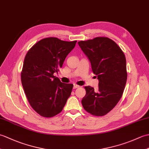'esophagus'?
<instances>
[{
    "instance_id": "esophagus-1",
    "label": "esophagus",
    "mask_w": 149,
    "mask_h": 149,
    "mask_svg": "<svg viewBox=\"0 0 149 149\" xmlns=\"http://www.w3.org/2000/svg\"><path fill=\"white\" fill-rule=\"evenodd\" d=\"M79 88V86L75 84H74V86H73V88H74V89H76V88Z\"/></svg>"
}]
</instances>
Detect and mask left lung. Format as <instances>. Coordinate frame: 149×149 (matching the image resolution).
I'll use <instances>...</instances> for the list:
<instances>
[{
	"instance_id": "obj_1",
	"label": "left lung",
	"mask_w": 149,
	"mask_h": 149,
	"mask_svg": "<svg viewBox=\"0 0 149 149\" xmlns=\"http://www.w3.org/2000/svg\"><path fill=\"white\" fill-rule=\"evenodd\" d=\"M78 44L99 80L97 90L85 86L86 93L82 105L91 115L104 116L115 107L122 96L127 77L125 55L114 41L106 37L81 41Z\"/></svg>"
}]
</instances>
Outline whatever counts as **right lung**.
I'll list each match as a JSON object with an SVG mask.
<instances>
[{"instance_id":"right-lung-1","label":"right lung","mask_w":149,"mask_h":149,"mask_svg":"<svg viewBox=\"0 0 149 149\" xmlns=\"http://www.w3.org/2000/svg\"><path fill=\"white\" fill-rule=\"evenodd\" d=\"M76 42L47 38L34 45L25 57L22 86L31 106L41 116L50 118L58 115L70 96L73 84L61 83L54 74L62 67Z\"/></svg>"}]
</instances>
